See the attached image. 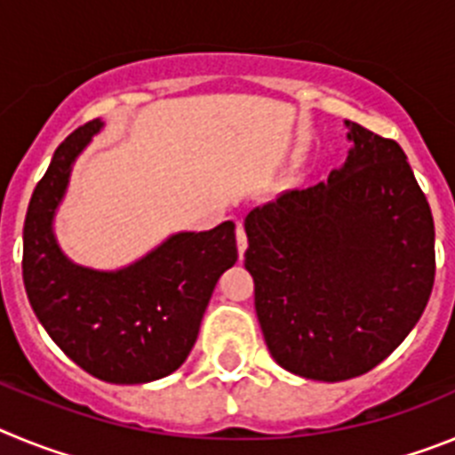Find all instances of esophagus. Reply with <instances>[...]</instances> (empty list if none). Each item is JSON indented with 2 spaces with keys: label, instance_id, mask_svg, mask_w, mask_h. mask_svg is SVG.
<instances>
[{
  "label": "esophagus",
  "instance_id": "obj_1",
  "mask_svg": "<svg viewBox=\"0 0 455 455\" xmlns=\"http://www.w3.org/2000/svg\"><path fill=\"white\" fill-rule=\"evenodd\" d=\"M246 246H248V236H246V230H243V225H236V248H239V255H243L246 252Z\"/></svg>",
  "mask_w": 455,
  "mask_h": 455
}]
</instances>
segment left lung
<instances>
[{"mask_svg": "<svg viewBox=\"0 0 455 455\" xmlns=\"http://www.w3.org/2000/svg\"><path fill=\"white\" fill-rule=\"evenodd\" d=\"M328 182L246 216V268L273 360L339 383L380 364L415 328L435 280V225L405 152L347 120Z\"/></svg>", "mask_w": 455, "mask_h": 455, "instance_id": "obj_1", "label": "left lung"}]
</instances>
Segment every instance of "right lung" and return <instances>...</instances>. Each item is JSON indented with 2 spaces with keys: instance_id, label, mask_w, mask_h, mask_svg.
<instances>
[{
  "instance_id": "obj_1",
  "label": "right lung",
  "mask_w": 455,
  "mask_h": 455,
  "mask_svg": "<svg viewBox=\"0 0 455 455\" xmlns=\"http://www.w3.org/2000/svg\"><path fill=\"white\" fill-rule=\"evenodd\" d=\"M91 120L56 148L24 219L22 280L54 344L91 376L116 385L159 380L182 367L223 271L235 267V223L180 232L118 271L70 262L52 232L70 171L92 134Z\"/></svg>"
}]
</instances>
